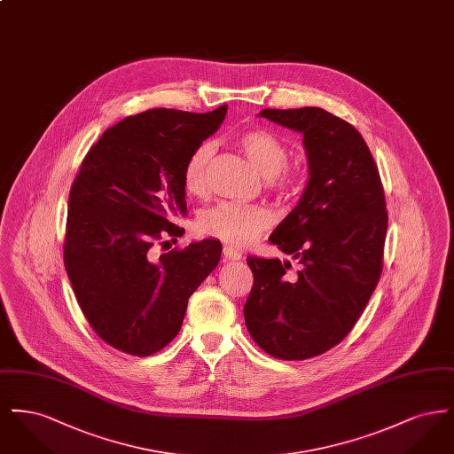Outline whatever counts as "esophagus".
Returning <instances> with one entry per match:
<instances>
[{
    "mask_svg": "<svg viewBox=\"0 0 454 454\" xmlns=\"http://www.w3.org/2000/svg\"><path fill=\"white\" fill-rule=\"evenodd\" d=\"M223 255H224V259L226 260H239L241 259V252L235 248V247H230V245H226L224 248H223Z\"/></svg>",
    "mask_w": 454,
    "mask_h": 454,
    "instance_id": "1",
    "label": "esophagus"
}]
</instances>
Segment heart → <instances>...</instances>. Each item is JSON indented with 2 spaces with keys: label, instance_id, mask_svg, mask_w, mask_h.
Instances as JSON below:
<instances>
[{
  "label": "heart",
  "instance_id": "b5f03b06",
  "mask_svg": "<svg viewBox=\"0 0 454 454\" xmlns=\"http://www.w3.org/2000/svg\"><path fill=\"white\" fill-rule=\"evenodd\" d=\"M238 148L259 170L267 189L286 192L300 178V168L287 163L289 148L269 130L254 129L239 134ZM215 154L211 143H202L191 153L184 168V185L192 195H206L209 189V163ZM272 224L270 213L262 206H247L238 202H221L199 217V231L207 237L219 238L226 243L243 247L259 238Z\"/></svg>",
  "mask_w": 454,
  "mask_h": 454
}]
</instances>
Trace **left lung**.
<instances>
[{"mask_svg": "<svg viewBox=\"0 0 454 454\" xmlns=\"http://www.w3.org/2000/svg\"><path fill=\"white\" fill-rule=\"evenodd\" d=\"M302 134L309 180L269 238L298 262L247 257L254 286L245 324L272 357L302 361L337 346L357 324L381 278L388 228L378 167L359 130L324 108H263Z\"/></svg>", "mask_w": 454, "mask_h": 454, "instance_id": "obj_1", "label": "left lung"}]
</instances>
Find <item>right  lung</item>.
<instances>
[{"mask_svg":"<svg viewBox=\"0 0 454 454\" xmlns=\"http://www.w3.org/2000/svg\"><path fill=\"white\" fill-rule=\"evenodd\" d=\"M226 110L129 115L90 148L71 185L66 272L88 324L117 350L146 357L168 346L221 259V241L211 238L160 257L152 250L184 233L173 221L187 215V158Z\"/></svg>","mask_w":454,"mask_h":454,"instance_id":"add662e5","label":"right lung"}]
</instances>
